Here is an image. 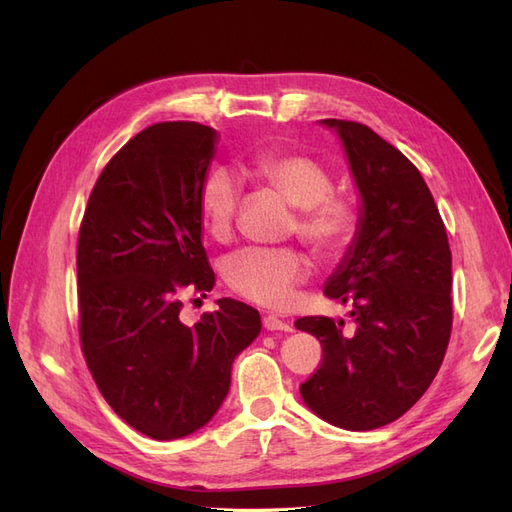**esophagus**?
I'll use <instances>...</instances> for the list:
<instances>
[{
  "mask_svg": "<svg viewBox=\"0 0 512 512\" xmlns=\"http://www.w3.org/2000/svg\"><path fill=\"white\" fill-rule=\"evenodd\" d=\"M262 327H265L267 331H284V333L292 331L290 322H286V320H282V318H277V316H273V314L262 318Z\"/></svg>",
  "mask_w": 512,
  "mask_h": 512,
  "instance_id": "34e87169",
  "label": "esophagus"
}]
</instances>
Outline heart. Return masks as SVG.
Wrapping results in <instances>:
<instances>
[{"instance_id":"obj_1","label":"heart","mask_w":512,"mask_h":512,"mask_svg":"<svg viewBox=\"0 0 512 512\" xmlns=\"http://www.w3.org/2000/svg\"><path fill=\"white\" fill-rule=\"evenodd\" d=\"M245 173L282 194L297 209L292 230L322 258L342 254L359 228V213L350 198L331 194L333 175L322 162L286 149L258 151ZM241 183L224 166L209 168L200 181L196 207L203 228L215 241H228L235 230ZM309 275L307 260L292 247H250L230 256L224 269L228 286L239 297L262 307L284 309L294 290Z\"/></svg>"}]
</instances>
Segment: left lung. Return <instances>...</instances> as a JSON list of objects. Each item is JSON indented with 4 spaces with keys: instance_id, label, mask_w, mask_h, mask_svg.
I'll return each instance as SVG.
<instances>
[{
    "instance_id": "1",
    "label": "left lung",
    "mask_w": 512,
    "mask_h": 512,
    "mask_svg": "<svg viewBox=\"0 0 512 512\" xmlns=\"http://www.w3.org/2000/svg\"><path fill=\"white\" fill-rule=\"evenodd\" d=\"M342 141L361 196L359 228L324 294L350 305L344 320L307 316L324 359L301 384L305 406L322 421L369 431L406 414L429 389L451 337V247L418 168L374 130L322 119Z\"/></svg>"
}]
</instances>
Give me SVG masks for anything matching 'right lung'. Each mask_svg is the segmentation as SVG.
<instances>
[{"label":"right lung","instance_id":"1","mask_svg":"<svg viewBox=\"0 0 512 512\" xmlns=\"http://www.w3.org/2000/svg\"><path fill=\"white\" fill-rule=\"evenodd\" d=\"M218 141L194 121L138 132L104 166L79 232L87 367L108 406L153 440L211 421L232 363L262 329L256 309L235 299H220L192 327L179 320L181 288L215 286L196 196Z\"/></svg>","mask_w":512,"mask_h":512}]
</instances>
